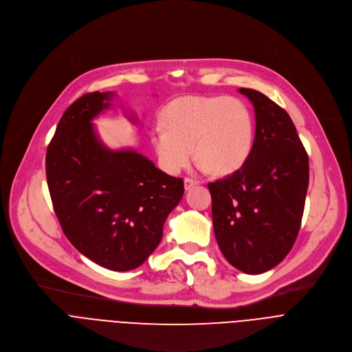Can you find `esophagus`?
I'll use <instances>...</instances> for the list:
<instances>
[{
	"instance_id": "obj_1",
	"label": "esophagus",
	"mask_w": 352,
	"mask_h": 352,
	"mask_svg": "<svg viewBox=\"0 0 352 352\" xmlns=\"http://www.w3.org/2000/svg\"><path fill=\"white\" fill-rule=\"evenodd\" d=\"M195 185H197V181L196 179H193V178H185L184 179V186H185V189L186 190H189L192 186H195Z\"/></svg>"
}]
</instances>
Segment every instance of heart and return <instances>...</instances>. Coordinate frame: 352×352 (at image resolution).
<instances>
[{
  "label": "heart",
  "instance_id": "heart-1",
  "mask_svg": "<svg viewBox=\"0 0 352 352\" xmlns=\"http://www.w3.org/2000/svg\"><path fill=\"white\" fill-rule=\"evenodd\" d=\"M153 146L163 168L179 173L192 159L213 175L238 171L255 142V122L248 106L235 97H184L162 114Z\"/></svg>",
  "mask_w": 352,
  "mask_h": 352
}]
</instances>
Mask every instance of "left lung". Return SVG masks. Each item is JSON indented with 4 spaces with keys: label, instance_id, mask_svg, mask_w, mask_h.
<instances>
[{
    "label": "left lung",
    "instance_id": "1",
    "mask_svg": "<svg viewBox=\"0 0 352 352\" xmlns=\"http://www.w3.org/2000/svg\"><path fill=\"white\" fill-rule=\"evenodd\" d=\"M255 109L254 148L234 174L210 182L212 216L224 258L246 274L277 266L291 250L304 214L309 159L285 110L241 87Z\"/></svg>",
    "mask_w": 352,
    "mask_h": 352
}]
</instances>
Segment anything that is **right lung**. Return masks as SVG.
I'll return each mask as SVG.
<instances>
[{
  "label": "right lung",
  "instance_id": "add662e5",
  "mask_svg": "<svg viewBox=\"0 0 352 352\" xmlns=\"http://www.w3.org/2000/svg\"><path fill=\"white\" fill-rule=\"evenodd\" d=\"M113 96L86 93L67 109L47 147L45 175L69 242L91 262L128 272L160 243L184 181L132 148L111 150L98 139L91 121L111 107Z\"/></svg>",
  "mask_w": 352,
  "mask_h": 352
}]
</instances>
